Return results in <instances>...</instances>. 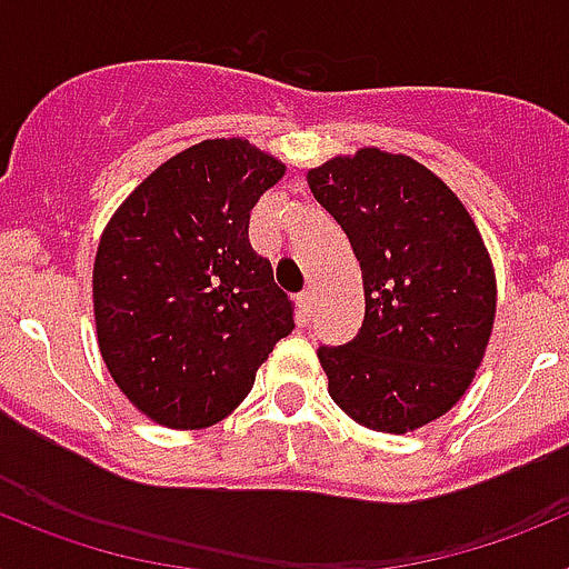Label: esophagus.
Returning <instances> with one entry per match:
<instances>
[{
	"mask_svg": "<svg viewBox=\"0 0 569 569\" xmlns=\"http://www.w3.org/2000/svg\"><path fill=\"white\" fill-rule=\"evenodd\" d=\"M296 305H299V316L305 321L310 319V313H313V290H305V293L296 299Z\"/></svg>",
	"mask_w": 569,
	"mask_h": 569,
	"instance_id": "esophagus-1",
	"label": "esophagus"
}]
</instances>
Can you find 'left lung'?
<instances>
[{
	"mask_svg": "<svg viewBox=\"0 0 569 569\" xmlns=\"http://www.w3.org/2000/svg\"><path fill=\"white\" fill-rule=\"evenodd\" d=\"M365 281L353 341L321 347L328 393L356 425L413 433L470 390L496 321L490 250L459 196L405 153L359 148L308 170Z\"/></svg>",
	"mask_w": 569,
	"mask_h": 569,
	"instance_id": "1",
	"label": "left lung"
}]
</instances>
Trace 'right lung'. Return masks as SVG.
<instances>
[{"label": "right lung", "mask_w": 569, "mask_h": 569, "mask_svg": "<svg viewBox=\"0 0 569 569\" xmlns=\"http://www.w3.org/2000/svg\"><path fill=\"white\" fill-rule=\"evenodd\" d=\"M284 170L248 139H204L159 164L104 224L93 259L99 353L156 425L228 419L293 330L288 296L248 241L250 210Z\"/></svg>", "instance_id": "1"}]
</instances>
